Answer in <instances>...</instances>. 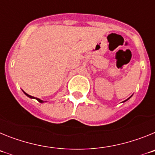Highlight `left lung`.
Segmentation results:
<instances>
[{
	"mask_svg": "<svg viewBox=\"0 0 155 155\" xmlns=\"http://www.w3.org/2000/svg\"><path fill=\"white\" fill-rule=\"evenodd\" d=\"M129 98H127V100H125V101H124V102H126V101H127V100H128V99H129Z\"/></svg>",
	"mask_w": 155,
	"mask_h": 155,
	"instance_id": "left-lung-1",
	"label": "left lung"
}]
</instances>
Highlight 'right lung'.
I'll use <instances>...</instances> for the list:
<instances>
[{"label":"right lung","mask_w":155,"mask_h":155,"mask_svg":"<svg viewBox=\"0 0 155 155\" xmlns=\"http://www.w3.org/2000/svg\"><path fill=\"white\" fill-rule=\"evenodd\" d=\"M25 94H26L27 96L28 97H29V98H36L37 99V101H39V102H41V103H42V102H43V101H42V100H41V99H39V98H35V97H32V96H31V95H29V94H27V93H25V92H24Z\"/></svg>","instance_id":"right-lung-1"}]
</instances>
